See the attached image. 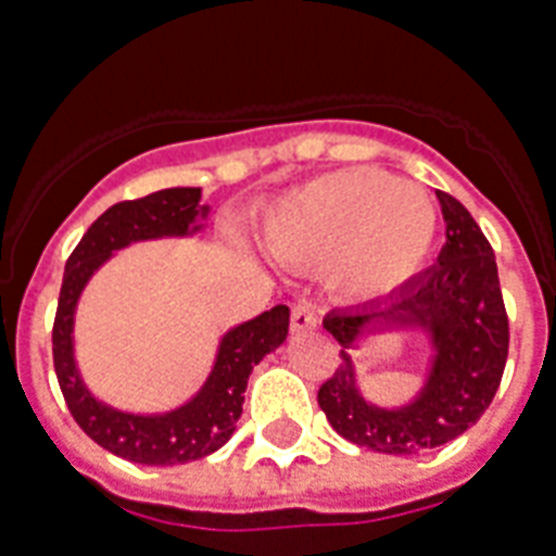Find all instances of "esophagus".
<instances>
[{
	"label": "esophagus",
	"mask_w": 556,
	"mask_h": 556,
	"mask_svg": "<svg viewBox=\"0 0 556 556\" xmlns=\"http://www.w3.org/2000/svg\"><path fill=\"white\" fill-rule=\"evenodd\" d=\"M291 329L294 331H314L317 329V314L308 303H294L291 308Z\"/></svg>",
	"instance_id": "1"
}]
</instances>
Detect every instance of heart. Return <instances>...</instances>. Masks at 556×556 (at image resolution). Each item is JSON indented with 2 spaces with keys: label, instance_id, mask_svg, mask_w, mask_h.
<instances>
[{
  "label": "heart",
  "instance_id": "heart-1",
  "mask_svg": "<svg viewBox=\"0 0 556 556\" xmlns=\"http://www.w3.org/2000/svg\"><path fill=\"white\" fill-rule=\"evenodd\" d=\"M439 210L424 190L357 167L308 181L277 201L262 225L274 256L314 268L349 300H380L430 260Z\"/></svg>",
  "mask_w": 556,
  "mask_h": 556
}]
</instances>
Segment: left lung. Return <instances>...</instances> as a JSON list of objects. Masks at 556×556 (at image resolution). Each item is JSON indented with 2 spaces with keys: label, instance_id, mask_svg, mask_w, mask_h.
<instances>
[{
  "label": "left lung",
  "instance_id": "left-lung-1",
  "mask_svg": "<svg viewBox=\"0 0 556 556\" xmlns=\"http://www.w3.org/2000/svg\"><path fill=\"white\" fill-rule=\"evenodd\" d=\"M447 242L439 262L378 303L326 314L343 364L317 392V404L346 441L378 453L441 447L473 427L491 406L508 361V314L491 242L465 204L439 190ZM375 328H418L433 349L428 380L409 405L378 407L356 389L351 349Z\"/></svg>",
  "mask_w": 556,
  "mask_h": 556
}]
</instances>
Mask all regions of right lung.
Instances as JSON below:
<instances>
[{
    "mask_svg": "<svg viewBox=\"0 0 556 556\" xmlns=\"http://www.w3.org/2000/svg\"><path fill=\"white\" fill-rule=\"evenodd\" d=\"M207 210V204H201V187H169L143 199L117 201L83 233L65 262L51 331L56 380L80 430L103 450L135 465H185L216 453L236 432L253 366L288 338V305H274L270 312L230 329L218 343L216 364L204 387L169 413H121L86 389L74 361V312L91 274L126 244L199 233Z\"/></svg>",
    "mask_w": 556,
    "mask_h": 556,
    "instance_id": "1",
    "label": "right lung"
}]
</instances>
